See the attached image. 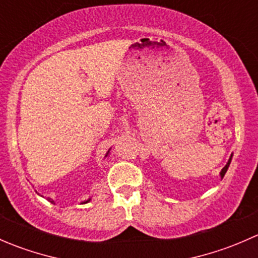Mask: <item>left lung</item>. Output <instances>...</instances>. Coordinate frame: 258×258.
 <instances>
[{"mask_svg": "<svg viewBox=\"0 0 258 258\" xmlns=\"http://www.w3.org/2000/svg\"><path fill=\"white\" fill-rule=\"evenodd\" d=\"M231 158H232V156H231ZM231 158H230V160H228L227 165H226L225 167L222 168V171H221V178H223V176H225V173L227 172V168H228V166H230V163H231Z\"/></svg>", "mask_w": 258, "mask_h": 258, "instance_id": "obj_1", "label": "left lung"}]
</instances>
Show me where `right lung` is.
I'll use <instances>...</instances> for the list:
<instances>
[{
    "mask_svg": "<svg viewBox=\"0 0 258 258\" xmlns=\"http://www.w3.org/2000/svg\"><path fill=\"white\" fill-rule=\"evenodd\" d=\"M107 153H108V152H107ZM106 156H107V155H106ZM47 200H48V201H49V202H53V200H51V199H47ZM88 201H90V200H87V201L82 202V204H87V202H88Z\"/></svg>",
    "mask_w": 258,
    "mask_h": 258,
    "instance_id": "1",
    "label": "right lung"
}]
</instances>
